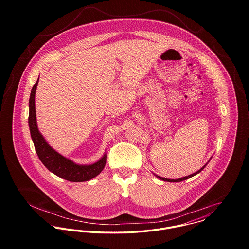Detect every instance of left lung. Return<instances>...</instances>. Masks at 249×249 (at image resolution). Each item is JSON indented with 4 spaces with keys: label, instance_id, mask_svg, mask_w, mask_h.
<instances>
[{
    "label": "left lung",
    "instance_id": "1",
    "mask_svg": "<svg viewBox=\"0 0 249 249\" xmlns=\"http://www.w3.org/2000/svg\"><path fill=\"white\" fill-rule=\"evenodd\" d=\"M208 164V163H207ZM207 164H205L200 170H198L196 173H195V174H192V175H190V176H188V177H184V178H178V179H168V178H161V177H158L157 175H155L156 176V178H159V179H161V180H163V181H168V182H180V181H183V180H186V179H189V178H192V177H194V176H196V175H197V174H199L205 167H206V165Z\"/></svg>",
    "mask_w": 249,
    "mask_h": 249
}]
</instances>
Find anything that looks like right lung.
Listing matches in <instances>:
<instances>
[{"instance_id":"obj_1","label":"right lung","mask_w":249,"mask_h":249,"mask_svg":"<svg viewBox=\"0 0 249 249\" xmlns=\"http://www.w3.org/2000/svg\"><path fill=\"white\" fill-rule=\"evenodd\" d=\"M39 80V77H38ZM38 80L33 86L30 97L29 126L34 141L36 153L43 165L53 174L71 182H83L96 178L102 173L107 164V154L92 165H78L55 151L48 142L37 127L36 113V91Z\"/></svg>"}]
</instances>
